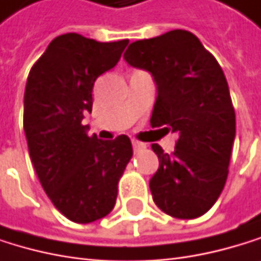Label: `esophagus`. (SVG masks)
<instances>
[{"instance_id":"esophagus-1","label":"esophagus","mask_w":261,"mask_h":261,"mask_svg":"<svg viewBox=\"0 0 261 261\" xmlns=\"http://www.w3.org/2000/svg\"><path fill=\"white\" fill-rule=\"evenodd\" d=\"M145 148V144H142V142H139V141H133V150H135V153H139V151H142Z\"/></svg>"}]
</instances>
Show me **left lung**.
Segmentation results:
<instances>
[{"label": "left lung", "mask_w": 261, "mask_h": 261, "mask_svg": "<svg viewBox=\"0 0 261 261\" xmlns=\"http://www.w3.org/2000/svg\"><path fill=\"white\" fill-rule=\"evenodd\" d=\"M158 85L150 123L179 135L172 154L153 144L159 169L150 179L156 206L192 220L206 214L224 189L235 139V110L224 72L189 31L139 40L123 54Z\"/></svg>", "instance_id": "left-lung-1"}]
</instances>
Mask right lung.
<instances>
[{
    "label": "right lung",
    "instance_id": "1",
    "mask_svg": "<svg viewBox=\"0 0 261 261\" xmlns=\"http://www.w3.org/2000/svg\"><path fill=\"white\" fill-rule=\"evenodd\" d=\"M126 44L63 34L28 77L23 123L29 156L52 204L74 223H92L113 211L117 182L133 156L128 136L100 141L82 123L92 110L94 82L117 65Z\"/></svg>",
    "mask_w": 261,
    "mask_h": 261
}]
</instances>
